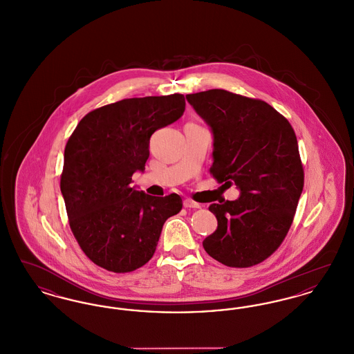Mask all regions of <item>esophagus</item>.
I'll list each match as a JSON object with an SVG mask.
<instances>
[{"label":"esophagus","instance_id":"1","mask_svg":"<svg viewBox=\"0 0 354 354\" xmlns=\"http://www.w3.org/2000/svg\"><path fill=\"white\" fill-rule=\"evenodd\" d=\"M183 205H185V208H201L202 207L199 203L194 202L191 199H185V202H183Z\"/></svg>","mask_w":354,"mask_h":354}]
</instances>
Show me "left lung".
Instances as JSON below:
<instances>
[{
  "mask_svg": "<svg viewBox=\"0 0 354 354\" xmlns=\"http://www.w3.org/2000/svg\"><path fill=\"white\" fill-rule=\"evenodd\" d=\"M214 138L211 174L236 185V201L212 203L218 228L203 241L221 264L252 267L283 243L303 192L297 138L267 102L214 88L187 94Z\"/></svg>",
  "mask_w": 354,
  "mask_h": 354,
  "instance_id": "obj_1",
  "label": "left lung"
}]
</instances>
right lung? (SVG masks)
Listing matches in <instances>:
<instances>
[{"instance_id": "add662e5", "label": "right lung", "mask_w": 354, "mask_h": 354, "mask_svg": "<svg viewBox=\"0 0 354 354\" xmlns=\"http://www.w3.org/2000/svg\"><path fill=\"white\" fill-rule=\"evenodd\" d=\"M185 95L130 98L97 109L78 123L65 147L61 192L68 223L86 256L104 270L143 267L165 221L182 198L147 195L131 185L150 156V138L185 113Z\"/></svg>"}]
</instances>
